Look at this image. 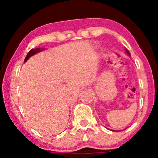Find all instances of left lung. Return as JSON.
<instances>
[{
  "instance_id": "8db88e82",
  "label": "left lung",
  "mask_w": 158,
  "mask_h": 158,
  "mask_svg": "<svg viewBox=\"0 0 158 158\" xmlns=\"http://www.w3.org/2000/svg\"><path fill=\"white\" fill-rule=\"evenodd\" d=\"M126 52H127V53H128V55L130 56V52H128V50H126ZM111 131H115V130H111Z\"/></svg>"
}]
</instances>
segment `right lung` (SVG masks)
Masks as SVG:
<instances>
[{
	"label": "right lung",
	"mask_w": 158,
	"mask_h": 158,
	"mask_svg": "<svg viewBox=\"0 0 158 158\" xmlns=\"http://www.w3.org/2000/svg\"><path fill=\"white\" fill-rule=\"evenodd\" d=\"M41 51V49L39 48H36V49H32V50H30V51H29L28 53H27V55L26 56V58H25L24 59V62H26V61L28 60V59L30 57H31L32 56H33L34 54L37 53V52H39Z\"/></svg>",
	"instance_id": "obj_1"
}]
</instances>
